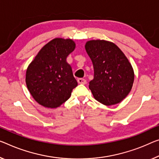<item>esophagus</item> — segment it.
Returning a JSON list of instances; mask_svg holds the SVG:
<instances>
[{"instance_id": "34e87169", "label": "esophagus", "mask_w": 159, "mask_h": 159, "mask_svg": "<svg viewBox=\"0 0 159 159\" xmlns=\"http://www.w3.org/2000/svg\"><path fill=\"white\" fill-rule=\"evenodd\" d=\"M77 82L79 84H85L87 83V80L84 79V78H79L77 80Z\"/></svg>"}]
</instances>
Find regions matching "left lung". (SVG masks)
I'll return each instance as SVG.
<instances>
[{
  "label": "left lung",
  "instance_id": "obj_1",
  "mask_svg": "<svg viewBox=\"0 0 159 159\" xmlns=\"http://www.w3.org/2000/svg\"><path fill=\"white\" fill-rule=\"evenodd\" d=\"M85 49L94 66V79L89 88L95 99L107 106L119 103L134 82V70L128 59L115 44L108 41H88Z\"/></svg>",
  "mask_w": 159,
  "mask_h": 159
}]
</instances>
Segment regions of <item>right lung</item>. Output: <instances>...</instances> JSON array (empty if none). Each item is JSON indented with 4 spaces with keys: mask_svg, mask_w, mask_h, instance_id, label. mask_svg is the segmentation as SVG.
Masks as SVG:
<instances>
[{
    "mask_svg": "<svg viewBox=\"0 0 159 159\" xmlns=\"http://www.w3.org/2000/svg\"><path fill=\"white\" fill-rule=\"evenodd\" d=\"M75 48V43L70 39H53L41 49L28 66L26 84L38 103L56 108L71 96L77 82L66 59Z\"/></svg>",
    "mask_w": 159,
    "mask_h": 159,
    "instance_id": "right-lung-1",
    "label": "right lung"
}]
</instances>
